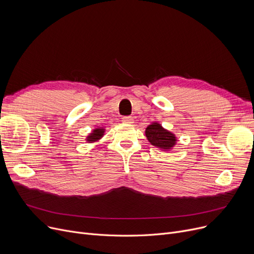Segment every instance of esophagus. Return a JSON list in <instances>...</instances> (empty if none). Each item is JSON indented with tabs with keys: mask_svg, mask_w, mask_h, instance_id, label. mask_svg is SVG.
<instances>
[{
	"mask_svg": "<svg viewBox=\"0 0 254 254\" xmlns=\"http://www.w3.org/2000/svg\"><path fill=\"white\" fill-rule=\"evenodd\" d=\"M123 123L131 124L132 123V117L131 116H124L123 117Z\"/></svg>",
	"mask_w": 254,
	"mask_h": 254,
	"instance_id": "obj_1",
	"label": "esophagus"
}]
</instances>
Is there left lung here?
I'll return each mask as SVG.
<instances>
[{
	"label": "left lung",
	"mask_w": 254,
	"mask_h": 254,
	"mask_svg": "<svg viewBox=\"0 0 254 254\" xmlns=\"http://www.w3.org/2000/svg\"><path fill=\"white\" fill-rule=\"evenodd\" d=\"M145 134L148 141L153 146L165 150L171 149L176 143L175 135H173L171 131L163 128V127L157 123L148 126V127L145 130Z\"/></svg>",
	"instance_id": "1"
}]
</instances>
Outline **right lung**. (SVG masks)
Wrapping results in <instances>:
<instances>
[{"label":"right lung","mask_w":254,"mask_h":254,"mask_svg":"<svg viewBox=\"0 0 254 254\" xmlns=\"http://www.w3.org/2000/svg\"><path fill=\"white\" fill-rule=\"evenodd\" d=\"M104 131H105V129H103V128H96V129L93 130V131L91 132V134L87 137V140H86V141H88V142H95V141L99 140L101 137H103Z\"/></svg>","instance_id":"add662e5"}]
</instances>
